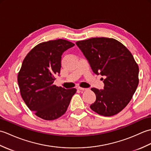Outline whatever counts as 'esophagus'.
<instances>
[{"instance_id":"1","label":"esophagus","mask_w":151,"mask_h":151,"mask_svg":"<svg viewBox=\"0 0 151 151\" xmlns=\"http://www.w3.org/2000/svg\"><path fill=\"white\" fill-rule=\"evenodd\" d=\"M78 89L81 91H86L88 89L87 88H78Z\"/></svg>"}]
</instances>
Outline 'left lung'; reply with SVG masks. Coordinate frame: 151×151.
Returning <instances> with one entry per match:
<instances>
[{
    "instance_id": "obj_1",
    "label": "left lung",
    "mask_w": 151,
    "mask_h": 151,
    "mask_svg": "<svg viewBox=\"0 0 151 151\" xmlns=\"http://www.w3.org/2000/svg\"><path fill=\"white\" fill-rule=\"evenodd\" d=\"M76 44L93 71L105 77L104 89H91L96 101L90 108L103 116L119 113L129 103L139 84V67L132 54L113 38L93 37Z\"/></svg>"
}]
</instances>
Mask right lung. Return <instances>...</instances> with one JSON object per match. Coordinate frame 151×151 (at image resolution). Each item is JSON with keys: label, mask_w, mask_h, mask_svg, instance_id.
Masks as SVG:
<instances>
[{"label": "right lung", "mask_w": 151, "mask_h": 151, "mask_svg": "<svg viewBox=\"0 0 151 151\" xmlns=\"http://www.w3.org/2000/svg\"><path fill=\"white\" fill-rule=\"evenodd\" d=\"M75 44L62 39L37 45L22 62L17 76L21 97L31 111L43 119L59 118L67 111L76 89L58 87L53 83L60 73L64 51Z\"/></svg>", "instance_id": "obj_1"}]
</instances>
